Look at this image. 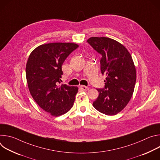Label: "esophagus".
<instances>
[{
  "instance_id": "obj_1",
  "label": "esophagus",
  "mask_w": 160,
  "mask_h": 160,
  "mask_svg": "<svg viewBox=\"0 0 160 160\" xmlns=\"http://www.w3.org/2000/svg\"><path fill=\"white\" fill-rule=\"evenodd\" d=\"M80 88L82 90H88V87L85 86V85H80Z\"/></svg>"
}]
</instances>
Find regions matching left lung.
Listing matches in <instances>:
<instances>
[{
	"instance_id": "1",
	"label": "left lung",
	"mask_w": 160,
	"mask_h": 160,
	"mask_svg": "<svg viewBox=\"0 0 160 160\" xmlns=\"http://www.w3.org/2000/svg\"><path fill=\"white\" fill-rule=\"evenodd\" d=\"M87 42L102 55L101 71L106 75L105 88L97 89L99 96L93 106L106 115H115L130 101L136 82L132 58L123 45L108 37H92Z\"/></svg>"
}]
</instances>
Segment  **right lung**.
Wrapping results in <instances>:
<instances>
[{
	"instance_id": "1",
	"label": "right lung",
	"mask_w": 160,
	"mask_h": 160,
	"mask_svg": "<svg viewBox=\"0 0 160 160\" xmlns=\"http://www.w3.org/2000/svg\"><path fill=\"white\" fill-rule=\"evenodd\" d=\"M78 46L70 42L45 43L36 48L28 59L26 77L30 94L52 116L64 115L73 106L78 87L59 83L64 61Z\"/></svg>"
}]
</instances>
